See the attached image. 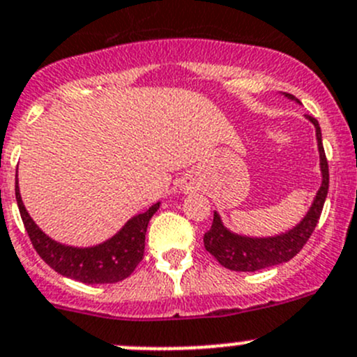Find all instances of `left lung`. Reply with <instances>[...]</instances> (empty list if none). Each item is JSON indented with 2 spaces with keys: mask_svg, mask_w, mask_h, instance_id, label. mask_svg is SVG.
<instances>
[{
  "mask_svg": "<svg viewBox=\"0 0 357 357\" xmlns=\"http://www.w3.org/2000/svg\"><path fill=\"white\" fill-rule=\"evenodd\" d=\"M291 101L298 102L295 96L284 94ZM309 122L316 127L317 150H319V167H321V181L319 190L314 197L312 206L309 207L303 220L291 230L284 234L274 235V237H248V235H238L228 230L221 221L220 214L214 211L213 225L211 230L204 234V245L207 251L225 266L235 272H256L261 268L279 265V263L289 261L293 256L302 251L303 245L312 235L317 221H319L321 211H323L324 200L328 195V186H330V172H328V160L323 148V136H321V127L314 116L305 115Z\"/></svg>",
  "mask_w": 357,
  "mask_h": 357,
  "instance_id": "1",
  "label": "left lung"
}]
</instances>
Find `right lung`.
Listing matches in <instances>:
<instances>
[{"label":"right lung","instance_id":"obj_1","mask_svg":"<svg viewBox=\"0 0 357 357\" xmlns=\"http://www.w3.org/2000/svg\"><path fill=\"white\" fill-rule=\"evenodd\" d=\"M15 199L27 235L43 261L64 278L85 284H113L132 274L143 259L148 223L160 207V202H157L144 213L132 216L112 238L101 244L75 248L54 241L34 223L22 204L19 181H15Z\"/></svg>","mask_w":357,"mask_h":357}]
</instances>
